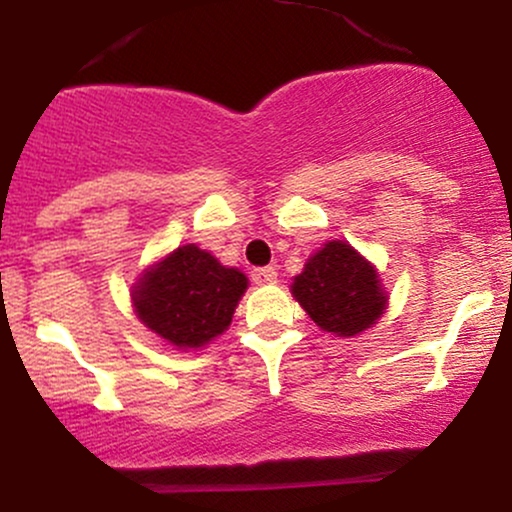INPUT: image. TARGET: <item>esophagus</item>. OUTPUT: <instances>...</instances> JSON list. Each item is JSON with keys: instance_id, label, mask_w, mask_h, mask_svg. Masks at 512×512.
I'll list each match as a JSON object with an SVG mask.
<instances>
[{"instance_id": "esophagus-1", "label": "esophagus", "mask_w": 512, "mask_h": 512, "mask_svg": "<svg viewBox=\"0 0 512 512\" xmlns=\"http://www.w3.org/2000/svg\"><path fill=\"white\" fill-rule=\"evenodd\" d=\"M276 276L279 274H276L274 267H260L252 272V281H255V284H274Z\"/></svg>"}]
</instances>
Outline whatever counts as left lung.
<instances>
[{
  "label": "left lung",
  "mask_w": 512,
  "mask_h": 512,
  "mask_svg": "<svg viewBox=\"0 0 512 512\" xmlns=\"http://www.w3.org/2000/svg\"><path fill=\"white\" fill-rule=\"evenodd\" d=\"M291 293L320 330L337 337L366 332L387 310L378 269L346 240H327L293 276Z\"/></svg>",
  "instance_id": "obj_1"
}]
</instances>
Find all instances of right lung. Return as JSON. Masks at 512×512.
I'll use <instances>...</instances> for the list:
<instances>
[{
    "label": "right lung",
    "mask_w": 512,
    "mask_h": 512,
    "mask_svg": "<svg viewBox=\"0 0 512 512\" xmlns=\"http://www.w3.org/2000/svg\"><path fill=\"white\" fill-rule=\"evenodd\" d=\"M248 276L187 243L149 264L132 286L139 322L178 351H199L231 325Z\"/></svg>",
    "instance_id": "1"
}]
</instances>
